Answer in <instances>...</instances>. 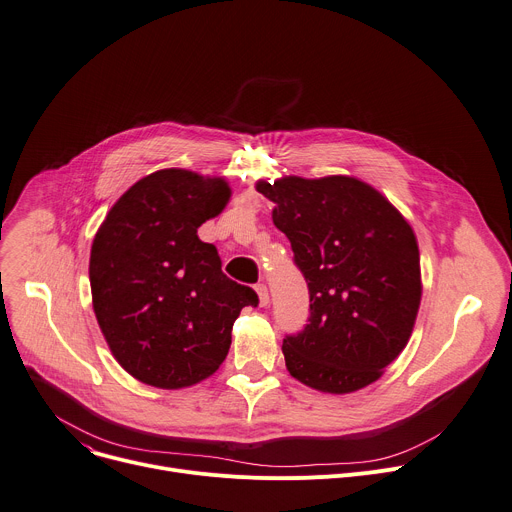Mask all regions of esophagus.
<instances>
[{"instance_id":"esophagus-1","label":"esophagus","mask_w":512,"mask_h":512,"mask_svg":"<svg viewBox=\"0 0 512 512\" xmlns=\"http://www.w3.org/2000/svg\"><path fill=\"white\" fill-rule=\"evenodd\" d=\"M255 292L259 296V306H267L269 304V290H267V286L265 284H257Z\"/></svg>"}]
</instances>
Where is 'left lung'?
<instances>
[{
	"label": "left lung",
	"instance_id": "left-lung-1",
	"mask_svg": "<svg viewBox=\"0 0 512 512\" xmlns=\"http://www.w3.org/2000/svg\"><path fill=\"white\" fill-rule=\"evenodd\" d=\"M271 218L292 243L310 292V318L282 351L290 376L327 394L382 378L406 347L421 306L412 226L369 183L349 175L259 179Z\"/></svg>",
	"mask_w": 512,
	"mask_h": 512
}]
</instances>
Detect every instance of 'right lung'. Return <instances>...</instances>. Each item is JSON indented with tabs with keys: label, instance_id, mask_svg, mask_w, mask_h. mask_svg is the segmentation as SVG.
<instances>
[{
	"label": "right lung",
	"instance_id": "1",
	"mask_svg": "<svg viewBox=\"0 0 512 512\" xmlns=\"http://www.w3.org/2000/svg\"><path fill=\"white\" fill-rule=\"evenodd\" d=\"M228 200L224 177L161 169L128 188L96 232L91 302L112 355L138 382L179 390L210 378L237 316L259 302L198 237Z\"/></svg>",
	"mask_w": 512,
	"mask_h": 512
}]
</instances>
